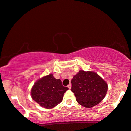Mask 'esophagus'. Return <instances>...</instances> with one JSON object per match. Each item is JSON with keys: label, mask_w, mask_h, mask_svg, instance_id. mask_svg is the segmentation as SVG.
<instances>
[{"label": "esophagus", "mask_w": 131, "mask_h": 131, "mask_svg": "<svg viewBox=\"0 0 131 131\" xmlns=\"http://www.w3.org/2000/svg\"><path fill=\"white\" fill-rule=\"evenodd\" d=\"M68 88L69 89L71 88V84H69L68 85Z\"/></svg>", "instance_id": "obj_1"}]
</instances>
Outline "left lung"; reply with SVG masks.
Segmentation results:
<instances>
[{"mask_svg": "<svg viewBox=\"0 0 131 131\" xmlns=\"http://www.w3.org/2000/svg\"><path fill=\"white\" fill-rule=\"evenodd\" d=\"M71 91L83 107L91 108L100 103L108 90L106 82L96 73L80 71L71 80Z\"/></svg>", "mask_w": 131, "mask_h": 131, "instance_id": "left-lung-1", "label": "left lung"}]
</instances>
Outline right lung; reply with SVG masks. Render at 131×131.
I'll use <instances>...</instances> for the list:
<instances>
[{
	"label": "right lung",
	"instance_id": "1",
	"mask_svg": "<svg viewBox=\"0 0 131 131\" xmlns=\"http://www.w3.org/2000/svg\"><path fill=\"white\" fill-rule=\"evenodd\" d=\"M68 89L67 87L63 86L60 79H56L53 74H49L34 84L31 95L40 106L49 109L62 102L63 94Z\"/></svg>",
	"mask_w": 131,
	"mask_h": 131
}]
</instances>
